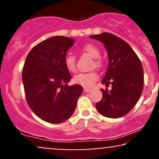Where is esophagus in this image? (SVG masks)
I'll list each match as a JSON object with an SVG mask.
<instances>
[{
    "instance_id": "obj_1",
    "label": "esophagus",
    "mask_w": 159,
    "mask_h": 159,
    "mask_svg": "<svg viewBox=\"0 0 159 159\" xmlns=\"http://www.w3.org/2000/svg\"><path fill=\"white\" fill-rule=\"evenodd\" d=\"M92 90H91V89H88V88H84V92H90V91Z\"/></svg>"
}]
</instances>
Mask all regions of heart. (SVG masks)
Here are the masks:
<instances>
[{"instance_id": "1", "label": "heart", "mask_w": 159, "mask_h": 159, "mask_svg": "<svg viewBox=\"0 0 159 159\" xmlns=\"http://www.w3.org/2000/svg\"><path fill=\"white\" fill-rule=\"evenodd\" d=\"M82 52L87 53L91 57L94 58L95 65L96 67H100L102 66V61L97 59L100 57V51L96 45L91 43H87L84 45L81 48ZM65 65L69 72H73L76 69V60L73 54H68L65 57ZM97 79V75L95 72L89 73H79L76 75L73 78V81L75 84H80L86 88L92 87L93 82Z\"/></svg>"}]
</instances>
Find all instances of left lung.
<instances>
[{"mask_svg":"<svg viewBox=\"0 0 159 159\" xmlns=\"http://www.w3.org/2000/svg\"><path fill=\"white\" fill-rule=\"evenodd\" d=\"M103 43L108 55V66L102 84L111 90L100 89L102 98L96 107L100 114L109 118H120L127 114L141 96L143 88V69L134 50L121 38L102 33L92 35Z\"/></svg>","mask_w":159,"mask_h":159,"instance_id":"obj_1","label":"left lung"}]
</instances>
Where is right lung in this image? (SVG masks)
Here are the masks:
<instances>
[{"mask_svg":"<svg viewBox=\"0 0 159 159\" xmlns=\"http://www.w3.org/2000/svg\"><path fill=\"white\" fill-rule=\"evenodd\" d=\"M74 43L73 38L52 36L34 46L25 60L22 81L27 102L36 116L48 123L69 119L83 92L81 85L67 84L72 77L64 60Z\"/></svg>","mask_w":159,"mask_h":159,"instance_id":"right-lung-1","label":"right lung"}]
</instances>
